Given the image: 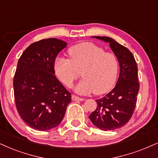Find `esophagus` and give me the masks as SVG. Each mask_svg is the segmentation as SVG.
<instances>
[{"label":"esophagus","mask_w":158,"mask_h":158,"mask_svg":"<svg viewBox=\"0 0 158 158\" xmlns=\"http://www.w3.org/2000/svg\"><path fill=\"white\" fill-rule=\"evenodd\" d=\"M72 100H73V101H83L84 100V99L83 98H81V97H79L77 96H76V95H73L72 96Z\"/></svg>","instance_id":"esophagus-1"}]
</instances>
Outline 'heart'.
<instances>
[{
    "label": "heart",
    "instance_id": "obj_1",
    "mask_svg": "<svg viewBox=\"0 0 158 158\" xmlns=\"http://www.w3.org/2000/svg\"><path fill=\"white\" fill-rule=\"evenodd\" d=\"M69 59L58 58L54 63L56 75L64 85L71 88L81 75L83 79L76 86L79 93L93 91L96 95L113 89L117 79L118 62L112 52L92 42H81L68 50Z\"/></svg>",
    "mask_w": 158,
    "mask_h": 158
}]
</instances>
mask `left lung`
Segmentation results:
<instances>
[{"mask_svg":"<svg viewBox=\"0 0 158 158\" xmlns=\"http://www.w3.org/2000/svg\"><path fill=\"white\" fill-rule=\"evenodd\" d=\"M108 42L119 62L117 83L111 91L100 100L89 118L94 126L102 130H113L125 125L135 110L139 90L138 67L132 52L108 36H93Z\"/></svg>","mask_w":158,"mask_h":158,"instance_id":"obj_1","label":"left lung"}]
</instances>
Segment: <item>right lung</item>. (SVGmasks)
Instances as JSON below:
<instances>
[{"mask_svg":"<svg viewBox=\"0 0 158 158\" xmlns=\"http://www.w3.org/2000/svg\"><path fill=\"white\" fill-rule=\"evenodd\" d=\"M67 45L45 39L30 44L19 58L13 81L15 105L21 118L34 130L58 126L71 102V93L54 75L56 58Z\"/></svg>","mask_w":158,"mask_h":158,"instance_id":"obj_1","label":"right lung"}]
</instances>
